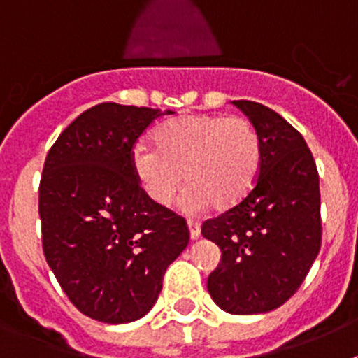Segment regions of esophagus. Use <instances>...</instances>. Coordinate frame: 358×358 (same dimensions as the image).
I'll use <instances>...</instances> for the list:
<instances>
[{"label":"esophagus","mask_w":358,"mask_h":358,"mask_svg":"<svg viewBox=\"0 0 358 358\" xmlns=\"http://www.w3.org/2000/svg\"><path fill=\"white\" fill-rule=\"evenodd\" d=\"M188 229H189V238L197 240L201 236V224L195 220H188Z\"/></svg>","instance_id":"esophagus-1"}]
</instances>
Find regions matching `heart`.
<instances>
[{
	"label": "heart",
	"instance_id": "heart-1",
	"mask_svg": "<svg viewBox=\"0 0 358 358\" xmlns=\"http://www.w3.org/2000/svg\"><path fill=\"white\" fill-rule=\"evenodd\" d=\"M154 150L138 145L132 173L157 206H170L181 188L189 186L182 204L188 211L229 210L255 188L264 147L248 118L226 115H181L156 129Z\"/></svg>",
	"mask_w": 358,
	"mask_h": 358
}]
</instances>
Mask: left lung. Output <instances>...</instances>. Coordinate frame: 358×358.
Returning a JSON list of instances; mask_svg holds the SVG:
<instances>
[{
  "label": "left lung",
  "instance_id": "left-lung-1",
  "mask_svg": "<svg viewBox=\"0 0 358 358\" xmlns=\"http://www.w3.org/2000/svg\"><path fill=\"white\" fill-rule=\"evenodd\" d=\"M264 147L255 188L240 204L202 224L222 258L208 292L229 314H265L296 294L321 249L317 166L306 141L273 109L235 100Z\"/></svg>",
  "mask_w": 358,
  "mask_h": 358
}]
</instances>
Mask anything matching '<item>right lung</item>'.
I'll return each instance as SVG.
<instances>
[{"label":"right lung","instance_id":"1","mask_svg":"<svg viewBox=\"0 0 358 358\" xmlns=\"http://www.w3.org/2000/svg\"><path fill=\"white\" fill-rule=\"evenodd\" d=\"M164 113L98 103L69 123L44 161V258L69 301L100 322L143 317L189 242L185 218L154 204L132 173V147Z\"/></svg>","mask_w":358,"mask_h":358}]
</instances>
